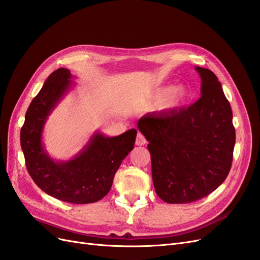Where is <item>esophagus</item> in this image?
Instances as JSON below:
<instances>
[{"instance_id":"obj_1","label":"esophagus","mask_w":260,"mask_h":260,"mask_svg":"<svg viewBox=\"0 0 260 260\" xmlns=\"http://www.w3.org/2000/svg\"><path fill=\"white\" fill-rule=\"evenodd\" d=\"M146 143V139L144 138V136L142 135V133H138L137 136V139H136V144L138 146H142Z\"/></svg>"}]
</instances>
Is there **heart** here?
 <instances>
[{"label": "heart", "mask_w": 260, "mask_h": 260, "mask_svg": "<svg viewBox=\"0 0 260 260\" xmlns=\"http://www.w3.org/2000/svg\"><path fill=\"white\" fill-rule=\"evenodd\" d=\"M191 99V90L185 84L177 86H162L153 94L155 102H160L159 107L164 111H174L185 105Z\"/></svg>", "instance_id": "b5f03b06"}]
</instances>
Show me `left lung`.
Wrapping results in <instances>:
<instances>
[{"instance_id":"obj_1","label":"left lung","mask_w":260,"mask_h":260,"mask_svg":"<svg viewBox=\"0 0 260 260\" xmlns=\"http://www.w3.org/2000/svg\"><path fill=\"white\" fill-rule=\"evenodd\" d=\"M200 74L201 99L187 108L141 117L148 141L156 194L168 204L205 198L229 174L235 144L232 109L221 83L209 69Z\"/></svg>"}]
</instances>
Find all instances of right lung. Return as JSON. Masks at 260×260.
Instances as JSON below:
<instances>
[{"label": "right lung", "mask_w": 260, "mask_h": 260, "mask_svg": "<svg viewBox=\"0 0 260 260\" xmlns=\"http://www.w3.org/2000/svg\"><path fill=\"white\" fill-rule=\"evenodd\" d=\"M73 78L67 68H58L48 77L28 107L20 145L29 175L42 191L67 203H95L111 190L116 171L135 146L137 130L130 129L117 137L96 131L73 158H52L42 141L44 125L75 86Z\"/></svg>", "instance_id": "add662e5"}]
</instances>
